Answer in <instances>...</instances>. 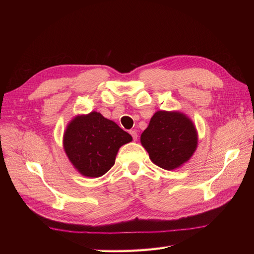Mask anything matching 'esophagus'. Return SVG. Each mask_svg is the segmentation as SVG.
Instances as JSON below:
<instances>
[{
	"instance_id": "obj_1",
	"label": "esophagus",
	"mask_w": 254,
	"mask_h": 254,
	"mask_svg": "<svg viewBox=\"0 0 254 254\" xmlns=\"http://www.w3.org/2000/svg\"><path fill=\"white\" fill-rule=\"evenodd\" d=\"M130 134H131L132 139H133L134 141H136V139H137V133H136L135 130H131V131H130Z\"/></svg>"
}]
</instances>
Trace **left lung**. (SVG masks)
<instances>
[{"label":"left lung","mask_w":254,"mask_h":254,"mask_svg":"<svg viewBox=\"0 0 254 254\" xmlns=\"http://www.w3.org/2000/svg\"><path fill=\"white\" fill-rule=\"evenodd\" d=\"M197 130L186 114L157 111L141 134V143L159 167L173 171L190 160L197 148Z\"/></svg>","instance_id":"left-lung-1"}]
</instances>
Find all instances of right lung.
Segmentation results:
<instances>
[{
    "mask_svg": "<svg viewBox=\"0 0 254 254\" xmlns=\"http://www.w3.org/2000/svg\"><path fill=\"white\" fill-rule=\"evenodd\" d=\"M132 141L128 132L101 113L77 115L65 129L64 148L82 176L97 178L114 165L121 146Z\"/></svg>",
    "mask_w": 254,
    "mask_h": 254,
    "instance_id": "1",
    "label": "right lung"
}]
</instances>
